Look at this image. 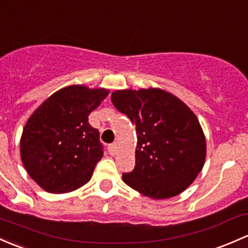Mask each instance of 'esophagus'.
Returning <instances> with one entry per match:
<instances>
[{
	"label": "esophagus",
	"mask_w": 248,
	"mask_h": 248,
	"mask_svg": "<svg viewBox=\"0 0 248 248\" xmlns=\"http://www.w3.org/2000/svg\"><path fill=\"white\" fill-rule=\"evenodd\" d=\"M108 152L110 155H114L116 153V145L115 144H111L108 146Z\"/></svg>",
	"instance_id": "esophagus-1"
}]
</instances>
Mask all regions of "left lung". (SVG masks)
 Instances as JSON below:
<instances>
[{
  "label": "left lung",
  "mask_w": 248,
  "mask_h": 248,
  "mask_svg": "<svg viewBox=\"0 0 248 248\" xmlns=\"http://www.w3.org/2000/svg\"><path fill=\"white\" fill-rule=\"evenodd\" d=\"M114 107L135 124V166L124 183L153 200L177 196L202 170L205 138L196 115L172 93L157 88L117 90Z\"/></svg>",
  "instance_id": "left-lung-1"
}]
</instances>
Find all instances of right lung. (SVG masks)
Returning <instances> with one entry per match:
<instances>
[{
    "label": "right lung",
    "instance_id": "1",
    "mask_svg": "<svg viewBox=\"0 0 248 248\" xmlns=\"http://www.w3.org/2000/svg\"><path fill=\"white\" fill-rule=\"evenodd\" d=\"M108 93L70 85L49 96L28 119L20 141L21 160L44 190L64 194L90 181L103 145L88 116Z\"/></svg>",
    "mask_w": 248,
    "mask_h": 248
}]
</instances>
